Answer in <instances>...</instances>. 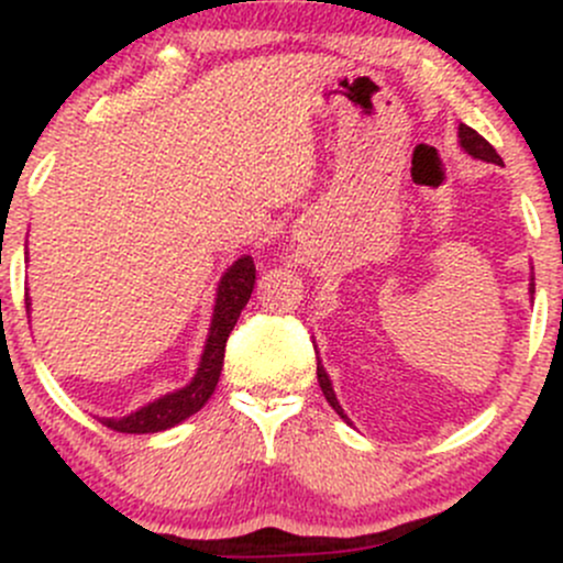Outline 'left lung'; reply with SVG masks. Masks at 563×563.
<instances>
[{
  "mask_svg": "<svg viewBox=\"0 0 563 563\" xmlns=\"http://www.w3.org/2000/svg\"><path fill=\"white\" fill-rule=\"evenodd\" d=\"M459 144H462L464 153H470V155H473V158H481V161H486V163H501V158L497 155V150H494L492 144H488L481 134H477V131H473V129H470V125H464V123L459 125ZM529 289H531V292H534V284H531ZM317 378H319V386H322L324 397H328V402L332 405V410H335V413L341 416V419H346V413H343V408H341V402H338L335 391H332L330 376H328V373H324L322 362H317Z\"/></svg>",
  "mask_w": 563,
  "mask_h": 563,
  "instance_id": "obj_1",
  "label": "left lung"
}]
</instances>
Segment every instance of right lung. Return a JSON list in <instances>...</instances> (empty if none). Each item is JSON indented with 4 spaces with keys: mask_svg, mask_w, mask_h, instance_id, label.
Masks as SVG:
<instances>
[{
    "mask_svg": "<svg viewBox=\"0 0 563 563\" xmlns=\"http://www.w3.org/2000/svg\"><path fill=\"white\" fill-rule=\"evenodd\" d=\"M252 289H255V260L244 255L225 271V276L220 279V287H217L207 346H203L201 365H198L190 384L177 391H168V395L158 397L155 402H147L144 408L134 410V413L123 416V419H101V424L114 429V432L147 434L163 432V429L168 427H177L179 421L198 413V410L207 405L211 391H214L217 380H220L228 335H231L235 322H239L246 300L252 298ZM29 306L32 303H26V308Z\"/></svg>",
    "mask_w": 563,
    "mask_h": 563,
    "instance_id": "1",
    "label": "right lung"
}]
</instances>
